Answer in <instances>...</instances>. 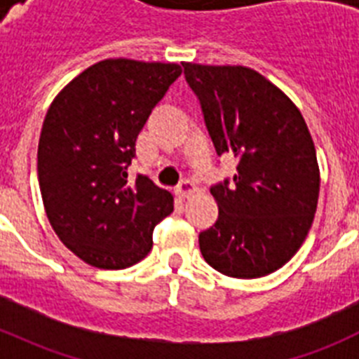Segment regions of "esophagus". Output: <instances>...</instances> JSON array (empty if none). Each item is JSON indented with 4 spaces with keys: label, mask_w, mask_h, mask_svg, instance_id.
Segmentation results:
<instances>
[{
    "label": "esophagus",
    "mask_w": 359,
    "mask_h": 359,
    "mask_svg": "<svg viewBox=\"0 0 359 359\" xmlns=\"http://www.w3.org/2000/svg\"><path fill=\"white\" fill-rule=\"evenodd\" d=\"M196 185L192 182H189V180H185V182H182L180 183V185L176 187V194L180 196V198L182 199H185V198H190V196L192 194H196Z\"/></svg>",
    "instance_id": "1"
}]
</instances>
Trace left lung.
<instances>
[{
    "instance_id": "obj_1",
    "label": "left lung",
    "mask_w": 359,
    "mask_h": 359,
    "mask_svg": "<svg viewBox=\"0 0 359 359\" xmlns=\"http://www.w3.org/2000/svg\"><path fill=\"white\" fill-rule=\"evenodd\" d=\"M217 154L239 158L233 183L210 189L215 224L199 250L219 273L259 278L306 241L320 194L316 149L302 113L273 82L246 66L183 62Z\"/></svg>"
}]
</instances>
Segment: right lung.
<instances>
[{
    "label": "right lung",
    "instance_id": "right-lung-1",
    "mask_svg": "<svg viewBox=\"0 0 359 359\" xmlns=\"http://www.w3.org/2000/svg\"><path fill=\"white\" fill-rule=\"evenodd\" d=\"M182 75L174 62L106 59L59 91L44 116L37 177L50 224L66 248L100 269H123L152 248L174 198L145 176L128 180L136 138Z\"/></svg>",
    "mask_w": 359,
    "mask_h": 359
}]
</instances>
